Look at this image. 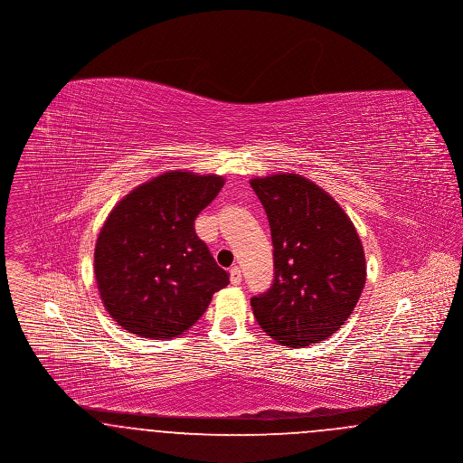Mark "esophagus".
Returning <instances> with one entry per match:
<instances>
[{"instance_id": "1", "label": "esophagus", "mask_w": 463, "mask_h": 463, "mask_svg": "<svg viewBox=\"0 0 463 463\" xmlns=\"http://www.w3.org/2000/svg\"><path fill=\"white\" fill-rule=\"evenodd\" d=\"M241 279V269H240L238 265H232V267H231V283H232V285H240Z\"/></svg>"}]
</instances>
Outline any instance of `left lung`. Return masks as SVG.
<instances>
[{"mask_svg": "<svg viewBox=\"0 0 463 463\" xmlns=\"http://www.w3.org/2000/svg\"><path fill=\"white\" fill-rule=\"evenodd\" d=\"M270 225L274 281L251 298L262 330L289 347L326 340L353 314L366 283L363 244L326 191L297 174L251 178Z\"/></svg>", "mask_w": 463, "mask_h": 463, "instance_id": "8db88e82", "label": "left lung"}]
</instances>
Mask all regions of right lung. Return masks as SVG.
Instances as JSON below:
<instances>
[{
  "mask_svg": "<svg viewBox=\"0 0 463 463\" xmlns=\"http://www.w3.org/2000/svg\"><path fill=\"white\" fill-rule=\"evenodd\" d=\"M219 175L168 172L133 189L110 212L95 244L104 307L125 330L172 338L204 314L229 285L194 229L223 187Z\"/></svg>",
  "mask_w": 463,
  "mask_h": 463,
  "instance_id": "obj_1",
  "label": "right lung"
}]
</instances>
